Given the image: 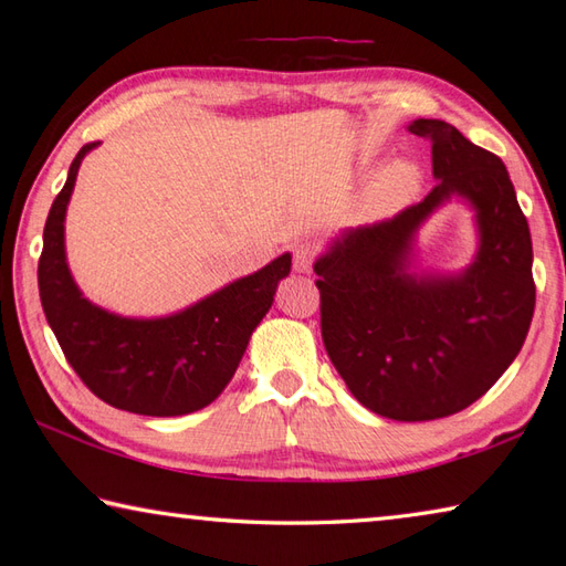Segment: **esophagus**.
I'll return each mask as SVG.
<instances>
[{
  "mask_svg": "<svg viewBox=\"0 0 566 566\" xmlns=\"http://www.w3.org/2000/svg\"><path fill=\"white\" fill-rule=\"evenodd\" d=\"M316 245L311 243H298L294 248V270L296 272H311L314 270V262H316Z\"/></svg>",
  "mask_w": 566,
  "mask_h": 566,
  "instance_id": "esophagus-1",
  "label": "esophagus"
}]
</instances>
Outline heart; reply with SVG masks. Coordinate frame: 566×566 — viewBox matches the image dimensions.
Returning a JSON list of instances; mask_svg holds the SVG:
<instances>
[{"mask_svg":"<svg viewBox=\"0 0 566 566\" xmlns=\"http://www.w3.org/2000/svg\"><path fill=\"white\" fill-rule=\"evenodd\" d=\"M418 172L411 163H391L369 187V203L379 211L399 209L416 195Z\"/></svg>","mask_w":566,"mask_h":566,"instance_id":"b5f03b06","label":"heart"}]
</instances>
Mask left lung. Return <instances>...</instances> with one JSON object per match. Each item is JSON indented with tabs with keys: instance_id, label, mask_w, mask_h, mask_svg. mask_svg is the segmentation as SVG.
Here are the masks:
<instances>
[{
	"instance_id": "8db88e82",
	"label": "left lung",
	"mask_w": 566,
	"mask_h": 566,
	"mask_svg": "<svg viewBox=\"0 0 566 566\" xmlns=\"http://www.w3.org/2000/svg\"><path fill=\"white\" fill-rule=\"evenodd\" d=\"M436 187L394 219L335 240L314 270L321 335L355 399L391 420H436L472 406L521 353L535 311L531 228L499 155L440 118H418ZM452 193L478 211V260L454 277L405 272L412 235Z\"/></svg>"
}]
</instances>
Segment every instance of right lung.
I'll list each match as a JSON object with an SVG mask.
<instances>
[{"instance_id":"obj_1","label":"right lung","mask_w":566,"mask_h":566,"mask_svg":"<svg viewBox=\"0 0 566 566\" xmlns=\"http://www.w3.org/2000/svg\"><path fill=\"white\" fill-rule=\"evenodd\" d=\"M70 165L43 228L39 292L48 326L77 371L104 403L138 416H185L209 406L235 375L252 331L268 314L292 255L223 286L175 316L122 318L82 296L65 262V209L84 155Z\"/></svg>"}]
</instances>
